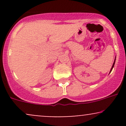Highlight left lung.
<instances>
[{
    "label": "left lung",
    "mask_w": 126,
    "mask_h": 126,
    "mask_svg": "<svg viewBox=\"0 0 126 126\" xmlns=\"http://www.w3.org/2000/svg\"><path fill=\"white\" fill-rule=\"evenodd\" d=\"M115 58H116V57H115ZM115 60H114V63H113V64H112V67H111V70H110V72H111V70H112V68L114 67V64H115Z\"/></svg>",
    "instance_id": "1"
}]
</instances>
